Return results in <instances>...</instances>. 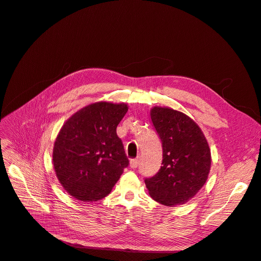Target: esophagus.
I'll return each mask as SVG.
<instances>
[{
	"instance_id": "1",
	"label": "esophagus",
	"mask_w": 261,
	"mask_h": 261,
	"mask_svg": "<svg viewBox=\"0 0 261 261\" xmlns=\"http://www.w3.org/2000/svg\"><path fill=\"white\" fill-rule=\"evenodd\" d=\"M138 166H139V160L138 159H132L129 161V167L132 169H136Z\"/></svg>"
}]
</instances>
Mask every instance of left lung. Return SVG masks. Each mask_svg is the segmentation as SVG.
<instances>
[{
	"label": "left lung",
	"mask_w": 261,
	"mask_h": 261,
	"mask_svg": "<svg viewBox=\"0 0 261 261\" xmlns=\"http://www.w3.org/2000/svg\"><path fill=\"white\" fill-rule=\"evenodd\" d=\"M163 145V166L145 185L151 197L166 206L182 205L205 185L212 154L200 126L187 115L169 107L150 111Z\"/></svg>",
	"instance_id": "1"
}]
</instances>
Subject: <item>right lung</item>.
<instances>
[{
  "instance_id": "1",
  "label": "right lung",
  "mask_w": 261,
  "mask_h": 261,
  "mask_svg": "<svg viewBox=\"0 0 261 261\" xmlns=\"http://www.w3.org/2000/svg\"><path fill=\"white\" fill-rule=\"evenodd\" d=\"M125 103L96 102L71 116L53 147V165L64 189L82 202L108 195L128 159L117 126L127 113Z\"/></svg>"
}]
</instances>
